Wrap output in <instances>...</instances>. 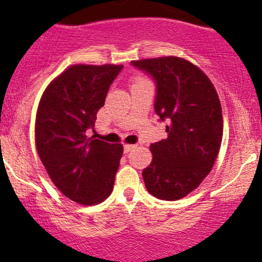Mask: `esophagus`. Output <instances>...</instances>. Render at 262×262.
I'll return each mask as SVG.
<instances>
[{
	"instance_id": "1",
	"label": "esophagus",
	"mask_w": 262,
	"mask_h": 262,
	"mask_svg": "<svg viewBox=\"0 0 262 262\" xmlns=\"http://www.w3.org/2000/svg\"><path fill=\"white\" fill-rule=\"evenodd\" d=\"M134 148H136L134 144H124V152L128 153V152H130L132 149H134Z\"/></svg>"
}]
</instances>
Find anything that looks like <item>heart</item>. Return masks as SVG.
Returning a JSON list of instances; mask_svg holds the SVG:
<instances>
[{"label":"heart","instance_id":"b5f03b06","mask_svg":"<svg viewBox=\"0 0 262 262\" xmlns=\"http://www.w3.org/2000/svg\"><path fill=\"white\" fill-rule=\"evenodd\" d=\"M141 78H143V77H137L136 80H134V81H137V80H141Z\"/></svg>","mask_w":262,"mask_h":262}]
</instances>
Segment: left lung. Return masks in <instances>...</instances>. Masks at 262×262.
<instances>
[{"instance_id": "obj_1", "label": "left lung", "mask_w": 262, "mask_h": 262, "mask_svg": "<svg viewBox=\"0 0 262 262\" xmlns=\"http://www.w3.org/2000/svg\"><path fill=\"white\" fill-rule=\"evenodd\" d=\"M157 83L155 110L167 119V138L150 144L152 162L142 172L149 194L179 200L194 191L212 171L221 149L223 116L212 81L180 57L133 60Z\"/></svg>"}]
</instances>
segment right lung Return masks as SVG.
<instances>
[{"label": "right lung", "mask_w": 262, "mask_h": 262, "mask_svg": "<svg viewBox=\"0 0 262 262\" xmlns=\"http://www.w3.org/2000/svg\"><path fill=\"white\" fill-rule=\"evenodd\" d=\"M121 64H73L47 86L36 110L35 146L50 180L82 205L113 191L123 144L89 136Z\"/></svg>", "instance_id": "add662e5"}]
</instances>
